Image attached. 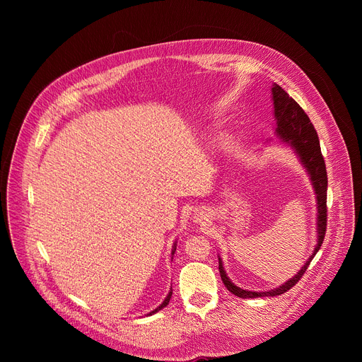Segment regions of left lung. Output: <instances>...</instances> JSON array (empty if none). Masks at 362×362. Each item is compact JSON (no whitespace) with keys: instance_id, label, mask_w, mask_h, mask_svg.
Masks as SVG:
<instances>
[{"instance_id":"8db88e82","label":"left lung","mask_w":362,"mask_h":362,"mask_svg":"<svg viewBox=\"0 0 362 362\" xmlns=\"http://www.w3.org/2000/svg\"><path fill=\"white\" fill-rule=\"evenodd\" d=\"M273 93V105H274V119H276V133L281 142L288 144L295 154L299 157L300 164L305 167L307 173L311 179L313 187L317 195V245L314 248L313 255L302 265L300 270L289 279L286 283H283L281 286L267 291V292H254V291H245L238 288L236 284L230 281L227 277L223 261L218 258V270L224 286L229 289L233 295L239 298H261V296H277L284 292L292 289L295 284L300 280L303 273L307 272L310 262L313 261L314 255L318 252L320 246L325 240L326 229H327V171H326V163L321 156V148L317 132L310 120V117L300 108V105L289 97V93L281 89L277 83L272 88Z\"/></svg>"}]
</instances>
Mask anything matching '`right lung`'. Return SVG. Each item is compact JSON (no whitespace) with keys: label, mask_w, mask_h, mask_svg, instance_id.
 Segmentation results:
<instances>
[{"label":"right lung","mask_w":362,"mask_h":362,"mask_svg":"<svg viewBox=\"0 0 362 362\" xmlns=\"http://www.w3.org/2000/svg\"><path fill=\"white\" fill-rule=\"evenodd\" d=\"M175 252H176V242H175V245H173V250H171V255H175ZM171 258H173V257H171ZM171 293H173V292H168V295L165 296V299L163 300V303H161V305L160 307H157L154 311H151L148 315H152V314H156V313H158L160 310H163L164 307H167L168 305V302H170V298H171Z\"/></svg>","instance_id":"1"}]
</instances>
